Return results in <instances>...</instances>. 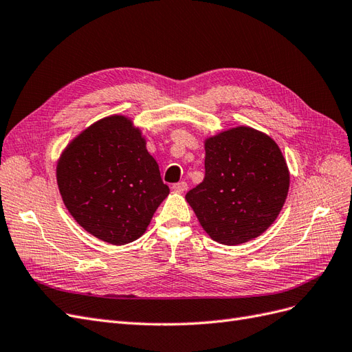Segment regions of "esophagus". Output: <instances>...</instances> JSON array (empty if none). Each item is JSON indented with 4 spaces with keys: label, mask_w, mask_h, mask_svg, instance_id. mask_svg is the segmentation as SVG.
Returning <instances> with one entry per match:
<instances>
[{
    "label": "esophagus",
    "mask_w": 352,
    "mask_h": 352,
    "mask_svg": "<svg viewBox=\"0 0 352 352\" xmlns=\"http://www.w3.org/2000/svg\"><path fill=\"white\" fill-rule=\"evenodd\" d=\"M172 189H173V190H176V192H185V190L188 189V184H186V182H177V184H173Z\"/></svg>",
    "instance_id": "1"
}]
</instances>
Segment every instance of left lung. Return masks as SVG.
I'll return each mask as SVG.
<instances>
[{"label": "left lung", "mask_w": 352, "mask_h": 352, "mask_svg": "<svg viewBox=\"0 0 352 352\" xmlns=\"http://www.w3.org/2000/svg\"><path fill=\"white\" fill-rule=\"evenodd\" d=\"M289 172L276 142L247 126L206 141V177L186 201L216 242L243 243L279 216Z\"/></svg>", "instance_id": "1"}]
</instances>
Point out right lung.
<instances>
[{"instance_id": "obj_1", "label": "right lung", "mask_w": 352, "mask_h": 352, "mask_svg": "<svg viewBox=\"0 0 352 352\" xmlns=\"http://www.w3.org/2000/svg\"><path fill=\"white\" fill-rule=\"evenodd\" d=\"M57 182L74 220L113 245L140 238L170 192L140 131L123 116L105 117L72 141Z\"/></svg>"}]
</instances>
